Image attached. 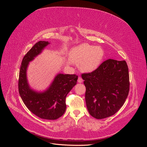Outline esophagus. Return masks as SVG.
Returning a JSON list of instances; mask_svg holds the SVG:
<instances>
[{
  "mask_svg": "<svg viewBox=\"0 0 147 147\" xmlns=\"http://www.w3.org/2000/svg\"><path fill=\"white\" fill-rule=\"evenodd\" d=\"M78 83H82L83 82V79L82 78V77H79L78 78Z\"/></svg>",
  "mask_w": 147,
  "mask_h": 147,
  "instance_id": "obj_1",
  "label": "esophagus"
}]
</instances>
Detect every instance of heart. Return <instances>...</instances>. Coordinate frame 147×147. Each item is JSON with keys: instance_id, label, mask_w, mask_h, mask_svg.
<instances>
[{"instance_id": "1", "label": "heart", "mask_w": 147, "mask_h": 147, "mask_svg": "<svg viewBox=\"0 0 147 147\" xmlns=\"http://www.w3.org/2000/svg\"><path fill=\"white\" fill-rule=\"evenodd\" d=\"M104 55L100 47L82 43L71 49L69 58L74 63H79L78 67L82 72H91L99 67Z\"/></svg>"}]
</instances>
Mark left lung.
<instances>
[{"instance_id": "8db88e82", "label": "left lung", "mask_w": 147, "mask_h": 147, "mask_svg": "<svg viewBox=\"0 0 147 147\" xmlns=\"http://www.w3.org/2000/svg\"><path fill=\"white\" fill-rule=\"evenodd\" d=\"M82 77L86 86L89 113L96 119L112 116L123 105L129 91V77L125 61L109 59Z\"/></svg>"}]
</instances>
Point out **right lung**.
I'll return each mask as SVG.
<instances>
[{
    "label": "right lung",
    "instance_id": "1",
    "mask_svg": "<svg viewBox=\"0 0 147 147\" xmlns=\"http://www.w3.org/2000/svg\"><path fill=\"white\" fill-rule=\"evenodd\" d=\"M49 44L47 41L38 42L23 57L20 70L18 90L22 100L31 112L40 118L54 120L64 113L65 97L77 84L78 76L58 74L46 90L38 92L30 88L27 78L29 64Z\"/></svg>",
    "mask_w": 147,
    "mask_h": 147
}]
</instances>
